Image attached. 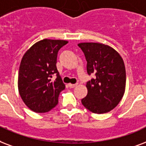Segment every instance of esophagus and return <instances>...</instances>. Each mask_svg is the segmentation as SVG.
<instances>
[{
	"mask_svg": "<svg viewBox=\"0 0 146 146\" xmlns=\"http://www.w3.org/2000/svg\"><path fill=\"white\" fill-rule=\"evenodd\" d=\"M77 85H78V84H68L70 88H75Z\"/></svg>",
	"mask_w": 146,
	"mask_h": 146,
	"instance_id": "1",
	"label": "esophagus"
}]
</instances>
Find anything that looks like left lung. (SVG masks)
I'll list each match as a JSON object with an SVG mask.
<instances>
[{"label": "left lung", "instance_id": "8db88e82", "mask_svg": "<svg viewBox=\"0 0 146 146\" xmlns=\"http://www.w3.org/2000/svg\"><path fill=\"white\" fill-rule=\"evenodd\" d=\"M87 61V72L93 74L87 82L88 94L81 99L86 109L105 113L116 107L124 94L126 69L123 58L109 46L96 42L78 44Z\"/></svg>", "mask_w": 146, "mask_h": 146}]
</instances>
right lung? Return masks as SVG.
<instances>
[{
	"label": "right lung",
	"mask_w": 146,
	"mask_h": 146,
	"mask_svg": "<svg viewBox=\"0 0 146 146\" xmlns=\"http://www.w3.org/2000/svg\"><path fill=\"white\" fill-rule=\"evenodd\" d=\"M65 40L43 39L25 53L18 74L19 93L24 104L36 113H46L58 103L65 84L56 67L57 55ZM54 75L56 76L55 80Z\"/></svg>",
	"instance_id": "right-lung-1"
}]
</instances>
